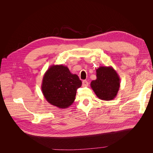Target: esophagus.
<instances>
[{
    "instance_id": "esophagus-1",
    "label": "esophagus",
    "mask_w": 153,
    "mask_h": 153,
    "mask_svg": "<svg viewBox=\"0 0 153 153\" xmlns=\"http://www.w3.org/2000/svg\"><path fill=\"white\" fill-rule=\"evenodd\" d=\"M88 84H89V82H88L87 81H85V80H84V81H82V86L83 87H87L88 85Z\"/></svg>"
}]
</instances>
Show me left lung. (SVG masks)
<instances>
[{
    "label": "left lung",
    "instance_id": "8db88e82",
    "mask_svg": "<svg viewBox=\"0 0 153 153\" xmlns=\"http://www.w3.org/2000/svg\"><path fill=\"white\" fill-rule=\"evenodd\" d=\"M97 79L91 83V86L99 99L111 100L118 94L120 79L116 71L111 66H100L96 69Z\"/></svg>",
    "mask_w": 153,
    "mask_h": 153
}]
</instances>
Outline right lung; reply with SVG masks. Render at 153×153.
I'll return each mask as SVG.
<instances>
[{
  "label": "right lung",
  "mask_w": 153,
  "mask_h": 153,
  "mask_svg": "<svg viewBox=\"0 0 153 153\" xmlns=\"http://www.w3.org/2000/svg\"><path fill=\"white\" fill-rule=\"evenodd\" d=\"M82 81L72 74L67 66L52 65L43 76L42 91L46 100L59 108H66L76 99V91Z\"/></svg>",
  "instance_id": "obj_1"
}]
</instances>
